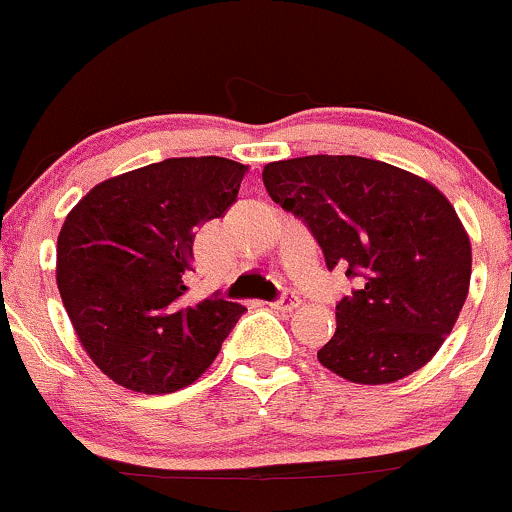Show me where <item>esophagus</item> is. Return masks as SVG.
<instances>
[{"instance_id":"1","label":"esophagus","mask_w":512,"mask_h":512,"mask_svg":"<svg viewBox=\"0 0 512 512\" xmlns=\"http://www.w3.org/2000/svg\"><path fill=\"white\" fill-rule=\"evenodd\" d=\"M269 306L274 308V311H284V313H289V311H294V308H299L301 306V299L296 294H284L282 299H277V301H272L269 303Z\"/></svg>"}]
</instances>
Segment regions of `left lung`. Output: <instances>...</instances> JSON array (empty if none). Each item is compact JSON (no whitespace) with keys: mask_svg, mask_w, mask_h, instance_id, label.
I'll return each mask as SVG.
<instances>
[{"mask_svg":"<svg viewBox=\"0 0 512 512\" xmlns=\"http://www.w3.org/2000/svg\"><path fill=\"white\" fill-rule=\"evenodd\" d=\"M262 182L306 223L328 269L345 267L357 282L335 306L338 330L320 364L355 384H391L425 367L469 294L471 243L447 196L357 155L269 162Z\"/></svg>","mask_w":512,"mask_h":512,"instance_id":"1","label":"left lung"}]
</instances>
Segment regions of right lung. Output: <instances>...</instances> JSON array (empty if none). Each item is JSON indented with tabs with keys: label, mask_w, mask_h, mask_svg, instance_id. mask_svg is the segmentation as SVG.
<instances>
[{
	"label": "right lung",
	"mask_w": 512,
	"mask_h": 512,
	"mask_svg": "<svg viewBox=\"0 0 512 512\" xmlns=\"http://www.w3.org/2000/svg\"><path fill=\"white\" fill-rule=\"evenodd\" d=\"M247 167L170 157L97 184L58 235V289L94 364L140 393L199 379L243 316L240 303L184 301L194 230L238 201Z\"/></svg>",
	"instance_id": "obj_1"
}]
</instances>
